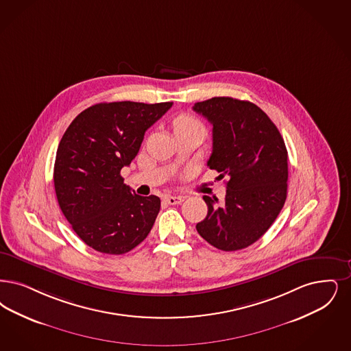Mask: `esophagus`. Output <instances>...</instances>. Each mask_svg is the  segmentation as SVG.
Segmentation results:
<instances>
[{"label":"esophagus","instance_id":"1","mask_svg":"<svg viewBox=\"0 0 351 351\" xmlns=\"http://www.w3.org/2000/svg\"><path fill=\"white\" fill-rule=\"evenodd\" d=\"M165 201L169 202V205H178V204H182V201H184V197L165 196Z\"/></svg>","mask_w":351,"mask_h":351}]
</instances>
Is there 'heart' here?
<instances>
[{
  "label": "heart",
  "mask_w": 351,
  "mask_h": 351,
  "mask_svg": "<svg viewBox=\"0 0 351 351\" xmlns=\"http://www.w3.org/2000/svg\"><path fill=\"white\" fill-rule=\"evenodd\" d=\"M175 132L176 130H184V129H197V130H201V132H205L204 125L197 120L196 117L191 116V114H182L179 116L175 123Z\"/></svg>",
  "instance_id": "heart-1"
}]
</instances>
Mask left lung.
I'll list each match as a JSON object with an SVG mask.
<instances>
[{
    "label": "left lung",
    "instance_id": "left-lung-1",
    "mask_svg": "<svg viewBox=\"0 0 351 351\" xmlns=\"http://www.w3.org/2000/svg\"><path fill=\"white\" fill-rule=\"evenodd\" d=\"M193 111L213 125L210 169L226 182L223 202L204 196L208 215L198 234L226 252L247 248L273 225L287 197V150L267 113L247 100L218 97Z\"/></svg>",
    "mask_w": 351,
    "mask_h": 351
}]
</instances>
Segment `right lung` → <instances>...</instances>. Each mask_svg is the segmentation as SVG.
I'll return each instance as SVG.
<instances>
[{"label":"right lung","instance_id":"obj_1","mask_svg":"<svg viewBox=\"0 0 351 351\" xmlns=\"http://www.w3.org/2000/svg\"><path fill=\"white\" fill-rule=\"evenodd\" d=\"M172 101L99 103L80 113L58 143L53 182L60 209L95 251L123 254L153 228L160 198L134 193L120 175L140 152L145 132Z\"/></svg>","mask_w":351,"mask_h":351}]
</instances>
